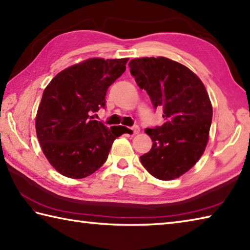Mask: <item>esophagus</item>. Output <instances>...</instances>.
Here are the masks:
<instances>
[{
    "mask_svg": "<svg viewBox=\"0 0 250 250\" xmlns=\"http://www.w3.org/2000/svg\"><path fill=\"white\" fill-rule=\"evenodd\" d=\"M131 131H133V134H139V131H140V129H139V127L137 126V125H136V126H133V127H131Z\"/></svg>",
    "mask_w": 250,
    "mask_h": 250,
    "instance_id": "esophagus-1",
    "label": "esophagus"
}]
</instances>
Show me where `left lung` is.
Segmentation results:
<instances>
[{
  "label": "left lung",
  "instance_id": "obj_1",
  "mask_svg": "<svg viewBox=\"0 0 250 250\" xmlns=\"http://www.w3.org/2000/svg\"><path fill=\"white\" fill-rule=\"evenodd\" d=\"M129 67L166 120L162 126L146 129L153 144L140 162L159 180L180 177L195 166L208 144L212 105L205 84L189 68L163 56L134 59Z\"/></svg>",
  "mask_w": 250,
  "mask_h": 250
}]
</instances>
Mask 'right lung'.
<instances>
[{"mask_svg":"<svg viewBox=\"0 0 250 250\" xmlns=\"http://www.w3.org/2000/svg\"><path fill=\"white\" fill-rule=\"evenodd\" d=\"M128 59H89L62 70L44 89L36 116L42 151L62 175L83 178L106 161L122 126L106 127L91 113L105 106L111 84Z\"/></svg>","mask_w":250,"mask_h":250,"instance_id":"right-lung-1","label":"right lung"}]
</instances>
